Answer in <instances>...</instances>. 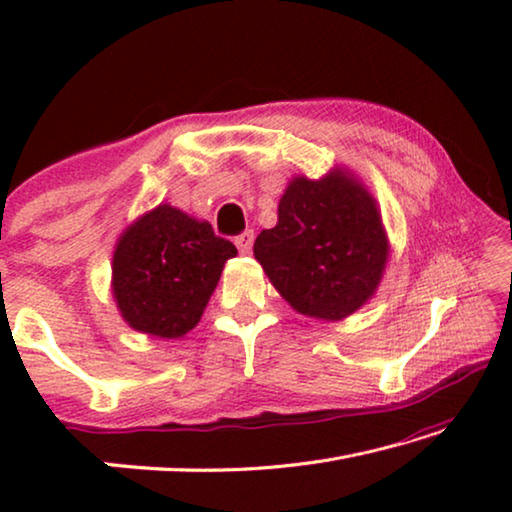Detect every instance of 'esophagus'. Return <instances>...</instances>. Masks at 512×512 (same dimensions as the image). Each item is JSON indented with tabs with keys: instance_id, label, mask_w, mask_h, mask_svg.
<instances>
[{
	"instance_id": "1",
	"label": "esophagus",
	"mask_w": 512,
	"mask_h": 512,
	"mask_svg": "<svg viewBox=\"0 0 512 512\" xmlns=\"http://www.w3.org/2000/svg\"><path fill=\"white\" fill-rule=\"evenodd\" d=\"M253 241H255L253 230H246V232H241L239 237H235V244H237L241 255H248L250 250H253Z\"/></svg>"
}]
</instances>
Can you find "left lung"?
Here are the masks:
<instances>
[{
	"label": "left lung",
	"mask_w": 512,
	"mask_h": 512,
	"mask_svg": "<svg viewBox=\"0 0 512 512\" xmlns=\"http://www.w3.org/2000/svg\"><path fill=\"white\" fill-rule=\"evenodd\" d=\"M253 253L298 314L341 320L375 296L391 244L375 196L336 164L318 180H289L275 228L259 232Z\"/></svg>",
	"instance_id": "1"
}]
</instances>
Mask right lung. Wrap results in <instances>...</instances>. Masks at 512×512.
Returning a JSON list of instances; mask_svg holds the SVG:
<instances>
[{
    "label": "right lung",
    "mask_w": 512,
    "mask_h": 512,
    "mask_svg": "<svg viewBox=\"0 0 512 512\" xmlns=\"http://www.w3.org/2000/svg\"><path fill=\"white\" fill-rule=\"evenodd\" d=\"M237 255L207 221L169 203L126 225L112 253V298L135 332L180 339L198 325L223 266Z\"/></svg>",
    "instance_id": "1"
}]
</instances>
